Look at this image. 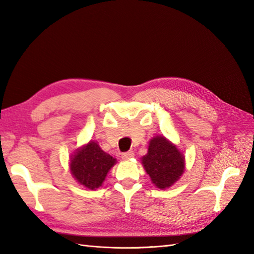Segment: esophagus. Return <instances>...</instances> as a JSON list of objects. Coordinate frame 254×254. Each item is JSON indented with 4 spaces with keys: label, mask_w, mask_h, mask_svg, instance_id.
Masks as SVG:
<instances>
[{
    "label": "esophagus",
    "mask_w": 254,
    "mask_h": 254,
    "mask_svg": "<svg viewBox=\"0 0 254 254\" xmlns=\"http://www.w3.org/2000/svg\"><path fill=\"white\" fill-rule=\"evenodd\" d=\"M134 157V153L132 151H127V152H124L122 153V159L123 160H129Z\"/></svg>",
    "instance_id": "esophagus-1"
}]
</instances>
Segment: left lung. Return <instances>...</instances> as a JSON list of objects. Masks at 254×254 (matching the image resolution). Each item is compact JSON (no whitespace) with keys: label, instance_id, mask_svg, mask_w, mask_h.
Listing matches in <instances>:
<instances>
[{"label":"left lung","instance_id":"1","mask_svg":"<svg viewBox=\"0 0 254 254\" xmlns=\"http://www.w3.org/2000/svg\"><path fill=\"white\" fill-rule=\"evenodd\" d=\"M142 164L151 182L161 190H165L180 179L186 161L177 146L163 135L152 137L148 152L142 158Z\"/></svg>","mask_w":254,"mask_h":254}]
</instances>
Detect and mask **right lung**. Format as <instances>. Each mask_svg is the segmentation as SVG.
<instances>
[{
    "instance_id": "obj_1",
    "label": "right lung",
    "mask_w": 254,
    "mask_h": 254,
    "mask_svg": "<svg viewBox=\"0 0 254 254\" xmlns=\"http://www.w3.org/2000/svg\"><path fill=\"white\" fill-rule=\"evenodd\" d=\"M117 160L105 152L99 145L90 141L71 156L70 170L78 183L89 190H95L102 184Z\"/></svg>"
}]
</instances>
